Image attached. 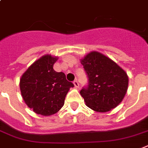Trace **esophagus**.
<instances>
[{
    "label": "esophagus",
    "mask_w": 148,
    "mask_h": 148,
    "mask_svg": "<svg viewBox=\"0 0 148 148\" xmlns=\"http://www.w3.org/2000/svg\"><path fill=\"white\" fill-rule=\"evenodd\" d=\"M73 83H74V87H75V88H78V87H79V83H78V82H77V80H74Z\"/></svg>",
    "instance_id": "esophagus-1"
}]
</instances>
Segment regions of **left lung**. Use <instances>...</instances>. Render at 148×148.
Listing matches in <instances>:
<instances>
[{"mask_svg":"<svg viewBox=\"0 0 148 148\" xmlns=\"http://www.w3.org/2000/svg\"><path fill=\"white\" fill-rule=\"evenodd\" d=\"M88 77V85L80 94L88 107L99 112L114 109L127 92L129 78L123 69L112 60L97 51L81 59Z\"/></svg>","mask_w":148,"mask_h":148,"instance_id":"8db88e82","label":"left lung"}]
</instances>
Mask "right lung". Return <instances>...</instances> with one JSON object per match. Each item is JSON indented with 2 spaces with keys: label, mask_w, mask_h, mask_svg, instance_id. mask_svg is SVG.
Returning <instances> with one entry per match:
<instances>
[{
  "label": "right lung",
  "mask_w": 148,
  "mask_h": 148,
  "mask_svg": "<svg viewBox=\"0 0 148 148\" xmlns=\"http://www.w3.org/2000/svg\"><path fill=\"white\" fill-rule=\"evenodd\" d=\"M57 56L44 55L34 62L20 79V91L25 104L34 112L42 116L55 114L64 106L71 88L63 72L53 70Z\"/></svg>",
  "instance_id": "right-lung-1"
}]
</instances>
